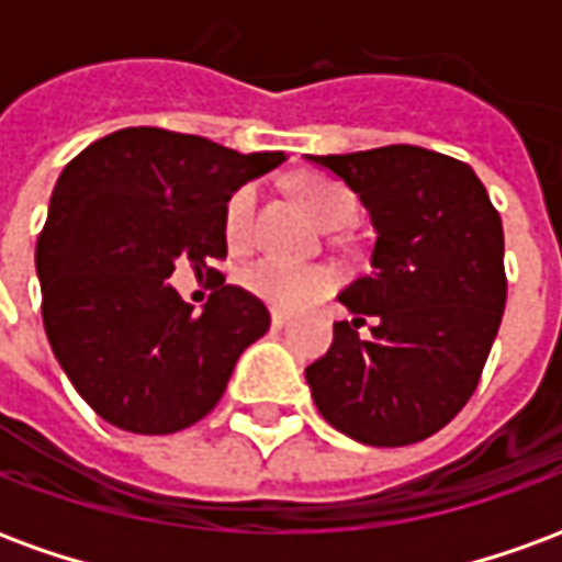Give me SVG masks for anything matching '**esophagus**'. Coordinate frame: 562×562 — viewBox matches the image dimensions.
<instances>
[{
	"label": "esophagus",
	"instance_id": "1",
	"mask_svg": "<svg viewBox=\"0 0 562 562\" xmlns=\"http://www.w3.org/2000/svg\"><path fill=\"white\" fill-rule=\"evenodd\" d=\"M270 325H273V328H285V325H289V316H285V313H270Z\"/></svg>",
	"mask_w": 562,
	"mask_h": 562
}]
</instances>
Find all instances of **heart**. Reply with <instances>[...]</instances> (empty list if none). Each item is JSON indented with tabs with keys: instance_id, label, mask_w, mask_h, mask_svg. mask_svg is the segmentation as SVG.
Here are the masks:
<instances>
[{
	"instance_id": "obj_1",
	"label": "heart",
	"mask_w": 562,
	"mask_h": 562,
	"mask_svg": "<svg viewBox=\"0 0 562 562\" xmlns=\"http://www.w3.org/2000/svg\"><path fill=\"white\" fill-rule=\"evenodd\" d=\"M297 198L304 210L313 220L325 228L330 222L352 220L355 216V198L346 186L325 180V177H306L297 183ZM256 204L258 192L256 186H244L228 198L225 207V237L232 246H244L252 234V222H256ZM240 285L246 292L256 294L258 301H265L273 310H285L294 313L301 306L313 304L322 294H328L337 285V273L328 268H316V265H292L282 258L265 256L249 261L240 270Z\"/></svg>"
}]
</instances>
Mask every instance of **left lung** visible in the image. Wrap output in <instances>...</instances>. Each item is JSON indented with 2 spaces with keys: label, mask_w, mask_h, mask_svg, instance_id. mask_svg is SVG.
<instances>
[{
  "label": "left lung",
  "mask_w": 562,
  "mask_h": 562,
  "mask_svg": "<svg viewBox=\"0 0 562 562\" xmlns=\"http://www.w3.org/2000/svg\"><path fill=\"white\" fill-rule=\"evenodd\" d=\"M361 198L376 244L349 282L334 342L306 367L322 418L397 448L446 427L479 385L506 310L503 222L467 161L413 144L306 156ZM378 318L371 337L357 328Z\"/></svg>",
  "instance_id": "1"
}]
</instances>
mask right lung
<instances>
[{
  "label": "right lung",
  "instance_id": "obj_1",
  "mask_svg": "<svg viewBox=\"0 0 562 562\" xmlns=\"http://www.w3.org/2000/svg\"><path fill=\"white\" fill-rule=\"evenodd\" d=\"M285 153H237L198 135L120 128L68 161L35 246L42 316L56 361L104 422L177 434L220 403L265 304L220 280L192 316L168 277L225 258V207Z\"/></svg>",
  "mask_w": 562,
  "mask_h": 562
}]
</instances>
